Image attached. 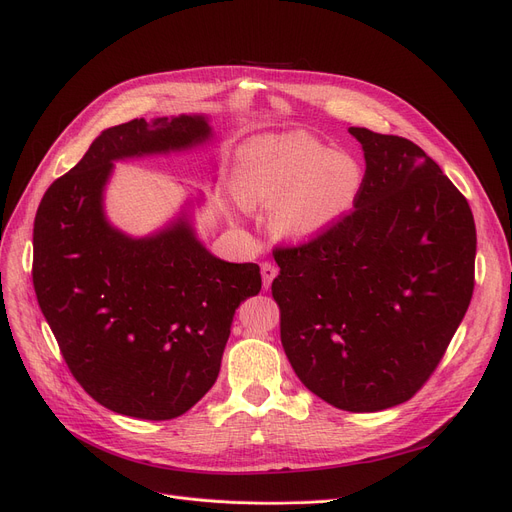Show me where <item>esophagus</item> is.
<instances>
[{
    "label": "esophagus",
    "instance_id": "obj_1",
    "mask_svg": "<svg viewBox=\"0 0 512 512\" xmlns=\"http://www.w3.org/2000/svg\"><path fill=\"white\" fill-rule=\"evenodd\" d=\"M276 276H278V267H276L274 263H270V261L261 263V278H263V288H270Z\"/></svg>",
    "mask_w": 512,
    "mask_h": 512
}]
</instances>
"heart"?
<instances>
[{
    "label": "heart",
    "mask_w": 512,
    "mask_h": 512,
    "mask_svg": "<svg viewBox=\"0 0 512 512\" xmlns=\"http://www.w3.org/2000/svg\"><path fill=\"white\" fill-rule=\"evenodd\" d=\"M365 186L363 161L334 151L311 134L259 139L245 149L240 199L247 207H274L278 230L311 240L355 209Z\"/></svg>",
    "instance_id": "1"
}]
</instances>
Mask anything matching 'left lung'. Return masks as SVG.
<instances>
[{"mask_svg":"<svg viewBox=\"0 0 512 512\" xmlns=\"http://www.w3.org/2000/svg\"><path fill=\"white\" fill-rule=\"evenodd\" d=\"M365 186L351 215L276 247L272 297L299 380L328 405L373 413L413 398L442 361L475 286L473 213L409 139L351 126Z\"/></svg>","mask_w":512,"mask_h":512,"instance_id":"8db88e82","label":"left lung"}]
</instances>
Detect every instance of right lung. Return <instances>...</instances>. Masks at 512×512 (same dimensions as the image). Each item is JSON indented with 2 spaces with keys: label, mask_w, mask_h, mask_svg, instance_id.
Listing matches in <instances>:
<instances>
[{
  "label": "right lung",
  "mask_w": 512,
  "mask_h": 512,
  "mask_svg": "<svg viewBox=\"0 0 512 512\" xmlns=\"http://www.w3.org/2000/svg\"><path fill=\"white\" fill-rule=\"evenodd\" d=\"M203 116L145 118L103 130L53 182L33 228V286L74 380L101 407L164 421L218 380L232 317L261 290L257 263L213 257L184 218L147 238L107 224L114 161L199 145Z\"/></svg>",
  "instance_id": "add662e5"
}]
</instances>
